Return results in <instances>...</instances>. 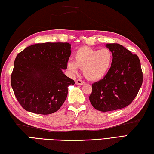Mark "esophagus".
Returning <instances> with one entry per match:
<instances>
[{
  "mask_svg": "<svg viewBox=\"0 0 154 154\" xmlns=\"http://www.w3.org/2000/svg\"><path fill=\"white\" fill-rule=\"evenodd\" d=\"M85 83L83 81H82V80H81V79H78V80H77L76 81V84L77 85H84Z\"/></svg>",
  "mask_w": 154,
  "mask_h": 154,
  "instance_id": "esophagus-1",
  "label": "esophagus"
}]
</instances>
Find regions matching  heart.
Wrapping results in <instances>:
<instances>
[{
  "mask_svg": "<svg viewBox=\"0 0 154 154\" xmlns=\"http://www.w3.org/2000/svg\"><path fill=\"white\" fill-rule=\"evenodd\" d=\"M75 61L69 60L67 69L71 73H77L79 68L83 69L84 76L88 80L97 81L105 76L112 64L113 55L109 48L96 50L82 47L76 51Z\"/></svg>",
  "mask_w": 154,
  "mask_h": 154,
  "instance_id": "obj_1",
  "label": "heart"
}]
</instances>
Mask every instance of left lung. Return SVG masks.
<instances>
[{"instance_id": "left-lung-1", "label": "left lung", "mask_w": 154, "mask_h": 154, "mask_svg": "<svg viewBox=\"0 0 154 154\" xmlns=\"http://www.w3.org/2000/svg\"><path fill=\"white\" fill-rule=\"evenodd\" d=\"M112 51L110 68L103 79L92 84L89 100L97 110L123 109L135 99L142 86L143 74L138 55L119 44H106Z\"/></svg>"}]
</instances>
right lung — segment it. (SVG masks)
Here are the masks:
<instances>
[{"label": "right lung", "instance_id": "add662e5", "mask_svg": "<svg viewBox=\"0 0 154 154\" xmlns=\"http://www.w3.org/2000/svg\"><path fill=\"white\" fill-rule=\"evenodd\" d=\"M71 44H36L17 55L11 75V86L20 105L29 112H56L66 99L68 87L75 83L63 70L71 55Z\"/></svg>", "mask_w": 154, "mask_h": 154}]
</instances>
